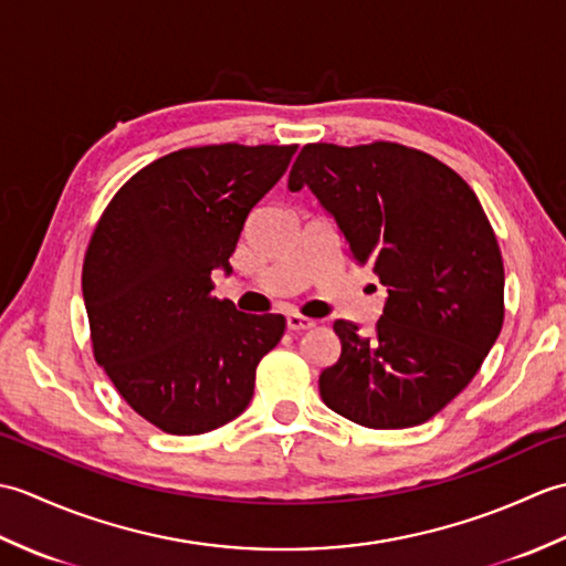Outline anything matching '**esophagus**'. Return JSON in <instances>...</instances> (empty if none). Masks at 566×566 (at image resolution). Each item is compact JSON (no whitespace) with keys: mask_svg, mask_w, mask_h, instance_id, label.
I'll return each instance as SVG.
<instances>
[{"mask_svg":"<svg viewBox=\"0 0 566 566\" xmlns=\"http://www.w3.org/2000/svg\"><path fill=\"white\" fill-rule=\"evenodd\" d=\"M314 326H316L314 318H306V316H298V314L286 316V328H290L292 333H302V331H308Z\"/></svg>","mask_w":566,"mask_h":566,"instance_id":"obj_1","label":"esophagus"}]
</instances>
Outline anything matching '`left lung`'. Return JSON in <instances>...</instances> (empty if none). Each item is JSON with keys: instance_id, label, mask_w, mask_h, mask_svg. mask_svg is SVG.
Segmentation results:
<instances>
[{"instance_id": "left-lung-1", "label": "left lung", "mask_w": 566, "mask_h": 566, "mask_svg": "<svg viewBox=\"0 0 566 566\" xmlns=\"http://www.w3.org/2000/svg\"><path fill=\"white\" fill-rule=\"evenodd\" d=\"M308 187L357 264L387 286L371 335L335 321L340 357L321 399L365 428H411L440 413L482 367L503 326V260L464 179L432 155L377 140L308 143L290 189Z\"/></svg>"}]
</instances>
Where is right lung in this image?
<instances>
[{"label": "right lung", "mask_w": 566, "mask_h": 566, "mask_svg": "<svg viewBox=\"0 0 566 566\" xmlns=\"http://www.w3.org/2000/svg\"><path fill=\"white\" fill-rule=\"evenodd\" d=\"M296 146H201L150 163L116 191L82 264L94 359L124 401L165 432L199 436L245 411L280 314L211 296L252 207Z\"/></svg>", "instance_id": "1"}]
</instances>
